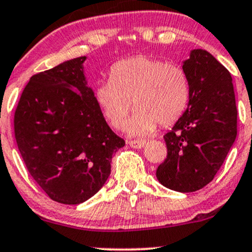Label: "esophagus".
Masks as SVG:
<instances>
[{"label": "esophagus", "mask_w": 252, "mask_h": 252, "mask_svg": "<svg viewBox=\"0 0 252 252\" xmlns=\"http://www.w3.org/2000/svg\"><path fill=\"white\" fill-rule=\"evenodd\" d=\"M128 145L131 146L132 148H142L146 145V141L143 140H134V141H128Z\"/></svg>", "instance_id": "obj_1"}]
</instances>
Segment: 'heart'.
Here are the masks:
<instances>
[{"mask_svg":"<svg viewBox=\"0 0 252 252\" xmlns=\"http://www.w3.org/2000/svg\"><path fill=\"white\" fill-rule=\"evenodd\" d=\"M94 95L105 118L116 129L123 128L134 100L137 110L126 130L143 135L153 131L158 123L171 126L183 116L189 104L190 84L178 65L137 56L116 63L110 80L96 86Z\"/></svg>","mask_w":252,"mask_h":252,"instance_id":"obj_1","label":"heart"}]
</instances>
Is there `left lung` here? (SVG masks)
I'll list each match as a JSON object with an SVG mask.
<instances>
[{
	"mask_svg": "<svg viewBox=\"0 0 252 252\" xmlns=\"http://www.w3.org/2000/svg\"><path fill=\"white\" fill-rule=\"evenodd\" d=\"M190 84L188 109L164 136L167 157L158 166L164 187L192 192L211 183L237 137V106L229 71L208 51L183 62Z\"/></svg>",
	"mask_w": 252,
	"mask_h": 252,
	"instance_id": "8db88e82",
	"label": "left lung"
}]
</instances>
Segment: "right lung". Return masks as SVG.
<instances>
[{
    "instance_id": "1",
    "label": "right lung",
    "mask_w": 252,
    "mask_h": 252,
    "mask_svg": "<svg viewBox=\"0 0 252 252\" xmlns=\"http://www.w3.org/2000/svg\"><path fill=\"white\" fill-rule=\"evenodd\" d=\"M86 56L35 74L20 96L16 143L30 175L51 200L79 204L95 195L126 145L107 126L87 86Z\"/></svg>"
}]
</instances>
